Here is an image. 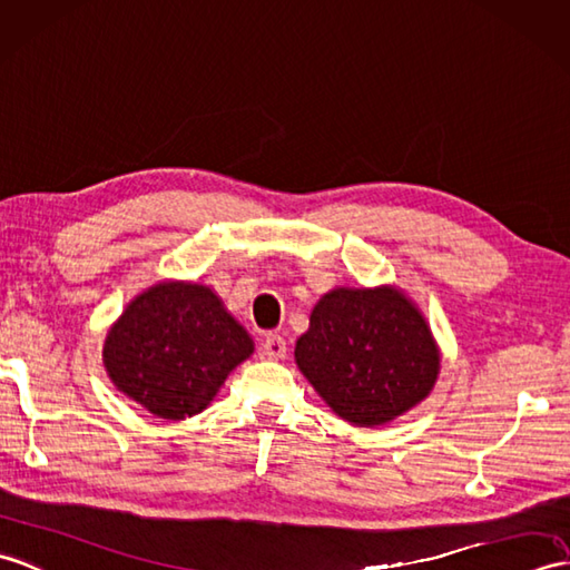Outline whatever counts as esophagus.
<instances>
[{"mask_svg":"<svg viewBox=\"0 0 570 570\" xmlns=\"http://www.w3.org/2000/svg\"><path fill=\"white\" fill-rule=\"evenodd\" d=\"M262 352L267 360H284L286 356V340L282 335H267L262 342Z\"/></svg>","mask_w":570,"mask_h":570,"instance_id":"obj_1","label":"esophagus"}]
</instances>
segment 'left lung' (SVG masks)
<instances>
[{
  "label": "left lung",
  "instance_id": "left-lung-1",
  "mask_svg": "<svg viewBox=\"0 0 570 570\" xmlns=\"http://www.w3.org/2000/svg\"><path fill=\"white\" fill-rule=\"evenodd\" d=\"M296 364L342 420L379 428L432 393L442 354L425 315L399 286H335L296 340Z\"/></svg>",
  "mask_w": 570,
  "mask_h": 570
}]
</instances>
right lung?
Listing matches in <instances>:
<instances>
[{"label": "right lung", "instance_id": "1", "mask_svg": "<svg viewBox=\"0 0 570 570\" xmlns=\"http://www.w3.org/2000/svg\"><path fill=\"white\" fill-rule=\"evenodd\" d=\"M253 352V337L214 288L165 279L145 288L116 317L101 360L126 399L155 417L184 420L206 410Z\"/></svg>", "mask_w": 570, "mask_h": 570}]
</instances>
